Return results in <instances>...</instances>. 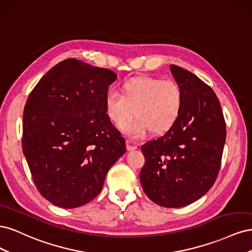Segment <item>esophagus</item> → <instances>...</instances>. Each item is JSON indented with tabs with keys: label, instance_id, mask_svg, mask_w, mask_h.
Segmentation results:
<instances>
[{
	"label": "esophagus",
	"instance_id": "1",
	"mask_svg": "<svg viewBox=\"0 0 252 252\" xmlns=\"http://www.w3.org/2000/svg\"><path fill=\"white\" fill-rule=\"evenodd\" d=\"M126 147H127V150H134L138 148V144H136L135 142L131 141V140H127L126 141Z\"/></svg>",
	"mask_w": 252,
	"mask_h": 252
}]
</instances>
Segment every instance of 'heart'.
<instances>
[{
	"instance_id": "heart-1",
	"label": "heart",
	"mask_w": 252,
	"mask_h": 252,
	"mask_svg": "<svg viewBox=\"0 0 252 252\" xmlns=\"http://www.w3.org/2000/svg\"><path fill=\"white\" fill-rule=\"evenodd\" d=\"M104 105L108 119L117 127H123L135 114L124 131L140 138L148 130L163 133L174 125L183 107V90L173 80L136 77L122 84L121 94L109 91Z\"/></svg>"
}]
</instances>
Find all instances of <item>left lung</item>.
Here are the masks:
<instances>
[{"instance_id": "left-lung-1", "label": "left lung", "mask_w": 252, "mask_h": 252, "mask_svg": "<svg viewBox=\"0 0 252 252\" xmlns=\"http://www.w3.org/2000/svg\"><path fill=\"white\" fill-rule=\"evenodd\" d=\"M170 71L183 90V107L174 125L142 145L140 173L144 192L156 204L180 208L195 202L215 184L222 161L226 124L217 94L183 68Z\"/></svg>"}]
</instances>
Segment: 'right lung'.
<instances>
[{"label": "right lung", "instance_id": "add662e5", "mask_svg": "<svg viewBox=\"0 0 252 252\" xmlns=\"http://www.w3.org/2000/svg\"><path fill=\"white\" fill-rule=\"evenodd\" d=\"M117 74L77 59L60 62L30 93L23 114V152L35 187L61 208H77L101 192L125 140L105 110Z\"/></svg>", "mask_w": 252, "mask_h": 252}]
</instances>
